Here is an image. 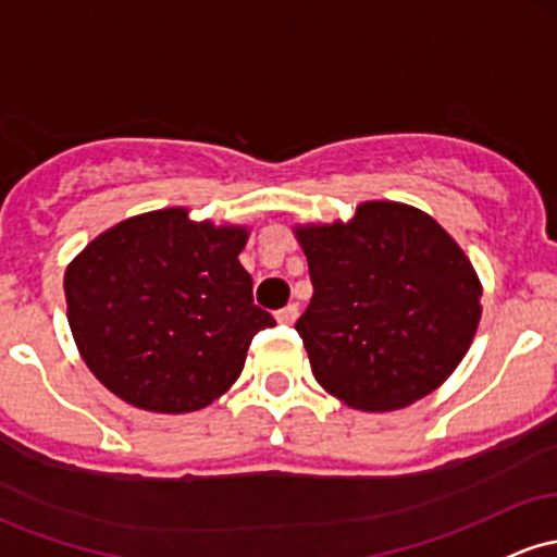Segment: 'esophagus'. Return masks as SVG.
<instances>
[{"label":"esophagus","instance_id":"obj_1","mask_svg":"<svg viewBox=\"0 0 557 557\" xmlns=\"http://www.w3.org/2000/svg\"><path fill=\"white\" fill-rule=\"evenodd\" d=\"M296 317H298L296 304H288V307H283V309L277 311V322H280V325H293V322H296Z\"/></svg>","mask_w":557,"mask_h":557}]
</instances>
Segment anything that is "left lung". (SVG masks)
<instances>
[{"label": "left lung", "mask_w": 557, "mask_h": 557, "mask_svg": "<svg viewBox=\"0 0 557 557\" xmlns=\"http://www.w3.org/2000/svg\"><path fill=\"white\" fill-rule=\"evenodd\" d=\"M314 285L296 330L317 383L364 412L423 399L462 362L481 320V283L423 211L391 200L351 222L296 227Z\"/></svg>", "instance_id": "8db88e82"}]
</instances>
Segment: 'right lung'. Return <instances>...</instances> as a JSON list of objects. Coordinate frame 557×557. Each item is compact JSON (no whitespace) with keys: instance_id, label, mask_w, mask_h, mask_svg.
<instances>
[{"instance_id":"add662e5","label":"right lung","mask_w":557,"mask_h":557,"mask_svg":"<svg viewBox=\"0 0 557 557\" xmlns=\"http://www.w3.org/2000/svg\"><path fill=\"white\" fill-rule=\"evenodd\" d=\"M246 227L193 222L187 209L139 213L65 269L69 325L97 381L150 412L209 407L240 377L274 317L253 304L237 256Z\"/></svg>"}]
</instances>
